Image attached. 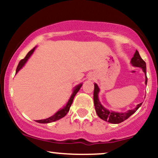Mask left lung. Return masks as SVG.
<instances>
[{
    "mask_svg": "<svg viewBox=\"0 0 158 158\" xmlns=\"http://www.w3.org/2000/svg\"><path fill=\"white\" fill-rule=\"evenodd\" d=\"M131 64L134 67L137 68H140L143 70V73H145V84L147 85V77H146V62L143 60L142 58L139 56V52L136 50L133 58L131 60ZM100 89L98 87L97 83H94V107H95L96 112H97L98 117L100 119H103L104 121L108 122L113 124H118L125 121L130 116L135 114L137 110L141 106L143 102L137 105L135 108L131 110H127L126 112H116L114 110H109L107 109L106 107L102 106V103L100 102L99 99V94Z\"/></svg>",
    "mask_w": 158,
    "mask_h": 158,
    "instance_id": "8db88e82",
    "label": "left lung"
}]
</instances>
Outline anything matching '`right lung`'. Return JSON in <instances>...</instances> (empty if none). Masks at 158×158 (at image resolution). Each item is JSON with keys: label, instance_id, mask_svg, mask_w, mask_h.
<instances>
[{"label": "right lung", "instance_id": "obj_1", "mask_svg": "<svg viewBox=\"0 0 158 158\" xmlns=\"http://www.w3.org/2000/svg\"><path fill=\"white\" fill-rule=\"evenodd\" d=\"M36 48H37V47H35V48L32 49V50H30V51L27 54V56H25L24 59H21V60L20 61V62L19 63V65H18V67H17V69H16L15 74H17L18 72H19V70H21V69L22 68L23 66H24L25 64L27 62V61H28L29 59L30 58V56L32 55V53H33L34 51H35ZM81 86H82V83H80V84L77 85V86L74 87L73 92H72V94H71V96H70V99H68L67 104L65 105L63 108H61V109H59L57 112H56V113H55L53 115L51 116V117H48V118L44 119H41V120H36V122L39 123H50L55 122V121L59 120V119H60L62 118V117H64V116L68 113L70 106H71L72 103H73V98L76 96V94H77V92L79 91V89H80Z\"/></svg>", "mask_w": 158, "mask_h": 158}]
</instances>
